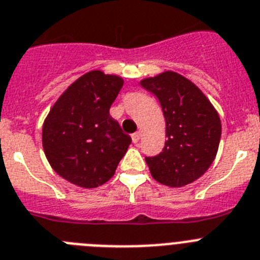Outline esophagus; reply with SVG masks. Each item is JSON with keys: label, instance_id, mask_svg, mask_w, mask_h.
<instances>
[{"label": "esophagus", "instance_id": "esophagus-1", "mask_svg": "<svg viewBox=\"0 0 260 260\" xmlns=\"http://www.w3.org/2000/svg\"><path fill=\"white\" fill-rule=\"evenodd\" d=\"M140 139H141V133H140V132L133 133V135H132V141H133V144H137V142L140 141Z\"/></svg>", "mask_w": 260, "mask_h": 260}]
</instances>
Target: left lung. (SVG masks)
Returning <instances> with one entry per match:
<instances>
[{
	"mask_svg": "<svg viewBox=\"0 0 260 260\" xmlns=\"http://www.w3.org/2000/svg\"><path fill=\"white\" fill-rule=\"evenodd\" d=\"M140 84L158 98L166 119L167 141L162 153L145 158L151 176L172 188L188 185L214 162L220 118L200 88L176 72L166 71Z\"/></svg>",
	"mask_w": 260,
	"mask_h": 260,
	"instance_id": "obj_1",
	"label": "left lung"
}]
</instances>
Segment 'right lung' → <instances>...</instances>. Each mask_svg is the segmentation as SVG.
Returning a JSON list of instances; mask_svg holds the SVG:
<instances>
[{"mask_svg":"<svg viewBox=\"0 0 260 260\" xmlns=\"http://www.w3.org/2000/svg\"><path fill=\"white\" fill-rule=\"evenodd\" d=\"M123 79L90 71L63 93L43 125V146L53 170L71 184L97 188L115 174L131 137L110 115Z\"/></svg>","mask_w":260,"mask_h":260,"instance_id":"add662e5","label":"right lung"}]
</instances>
